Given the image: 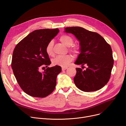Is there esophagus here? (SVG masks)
<instances>
[{"label": "esophagus", "instance_id": "obj_1", "mask_svg": "<svg viewBox=\"0 0 126 126\" xmlns=\"http://www.w3.org/2000/svg\"><path fill=\"white\" fill-rule=\"evenodd\" d=\"M66 69H67V67H62V70H66Z\"/></svg>", "mask_w": 126, "mask_h": 126}]
</instances>
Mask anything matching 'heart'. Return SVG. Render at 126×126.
<instances>
[{
  "mask_svg": "<svg viewBox=\"0 0 126 126\" xmlns=\"http://www.w3.org/2000/svg\"><path fill=\"white\" fill-rule=\"evenodd\" d=\"M60 40L67 47L71 46L74 43V40L72 38L66 35H62L60 38ZM53 46H54V42L51 40L47 44L45 47V51L46 54L49 56H51L54 55ZM69 50L76 56L80 55L81 51V47L79 45L72 46L69 48ZM73 57L70 55L57 56L52 59V64L55 66L58 65L62 67H66L68 66L69 63L73 60Z\"/></svg>",
  "mask_w": 126,
  "mask_h": 126,
  "instance_id": "obj_1",
  "label": "heart"
}]
</instances>
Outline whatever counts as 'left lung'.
<instances>
[{"label": "left lung", "instance_id": "1", "mask_svg": "<svg viewBox=\"0 0 126 126\" xmlns=\"http://www.w3.org/2000/svg\"><path fill=\"white\" fill-rule=\"evenodd\" d=\"M65 32L71 33L80 42L81 53L75 64L86 65L83 71L77 68L74 78L76 86L84 92L98 90L103 88L110 79L114 60L110 45L97 32L79 26L65 28Z\"/></svg>", "mask_w": 126, "mask_h": 126}]
</instances>
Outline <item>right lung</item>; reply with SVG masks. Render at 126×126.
I'll return each instance as SVG.
<instances>
[{
	"label": "right lung",
	"mask_w": 126,
	"mask_h": 126,
	"mask_svg": "<svg viewBox=\"0 0 126 126\" xmlns=\"http://www.w3.org/2000/svg\"><path fill=\"white\" fill-rule=\"evenodd\" d=\"M59 32L58 29L35 30L14 48L11 63L13 73L20 87L30 96L44 97L55 89L57 77L62 69L58 65L48 67L51 62L45 47ZM44 65L47 68L40 72Z\"/></svg>",
	"instance_id": "1"
}]
</instances>
